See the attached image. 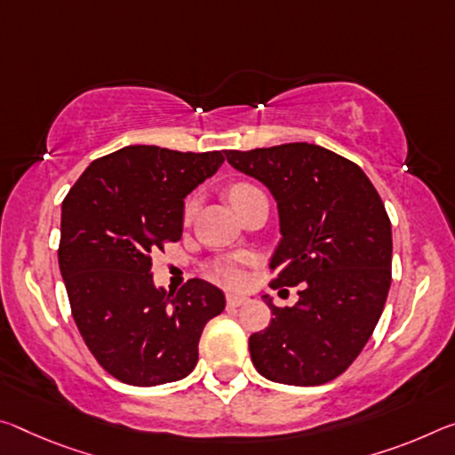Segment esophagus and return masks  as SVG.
<instances>
[{"label": "esophagus", "instance_id": "1", "mask_svg": "<svg viewBox=\"0 0 455 455\" xmlns=\"http://www.w3.org/2000/svg\"><path fill=\"white\" fill-rule=\"evenodd\" d=\"M247 298H244V295H227V307L228 309H235V307H241V306H244L247 304Z\"/></svg>", "mask_w": 455, "mask_h": 455}]
</instances>
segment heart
<instances>
[{
    "label": "heart",
    "instance_id": "heart-1",
    "mask_svg": "<svg viewBox=\"0 0 455 455\" xmlns=\"http://www.w3.org/2000/svg\"><path fill=\"white\" fill-rule=\"evenodd\" d=\"M255 192H259V188H255L253 184L241 182V184H235L233 188L228 190V198L233 202V206H239L243 200L253 196ZM192 211H194V200H188V204H186V216H190ZM206 275L227 287H239L243 283V273L239 269V265L235 261H228V259H216V261H212L206 267Z\"/></svg>",
    "mask_w": 455,
    "mask_h": 455
}]
</instances>
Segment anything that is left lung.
Segmentation results:
<instances>
[{
	"instance_id": "8db88e82",
	"label": "left lung",
	"mask_w": 455,
	"mask_h": 455,
	"mask_svg": "<svg viewBox=\"0 0 455 455\" xmlns=\"http://www.w3.org/2000/svg\"><path fill=\"white\" fill-rule=\"evenodd\" d=\"M225 154L277 200L283 239L269 263L277 271L269 285H299L291 307L267 301L273 318L249 338L251 360L273 383H330L363 352L391 287L383 200L355 162L314 143Z\"/></svg>"
}]
</instances>
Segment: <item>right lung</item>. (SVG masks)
Masks as SVG:
<instances>
[{
    "label": "right lung",
    "mask_w": 455,
    "mask_h": 455,
    "mask_svg": "<svg viewBox=\"0 0 455 455\" xmlns=\"http://www.w3.org/2000/svg\"><path fill=\"white\" fill-rule=\"evenodd\" d=\"M220 151L127 146L99 157L62 200L59 265L70 312L97 363L121 383L156 387L194 371L225 295L204 279L157 290L151 253L182 236L184 198Z\"/></svg>",
    "instance_id": "add662e5"
}]
</instances>
